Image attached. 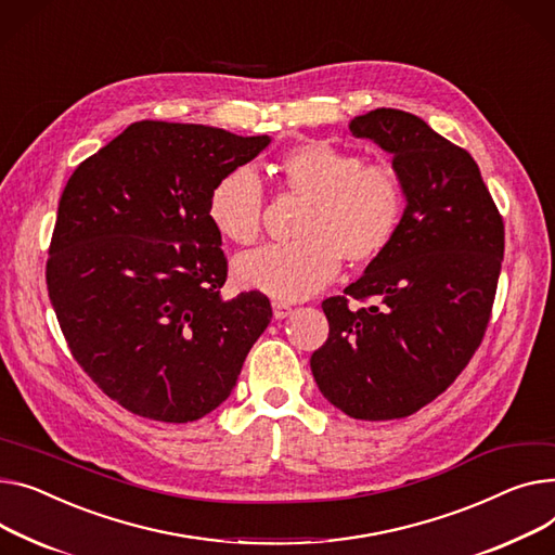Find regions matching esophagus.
<instances>
[{
  "instance_id": "34e87169",
  "label": "esophagus",
  "mask_w": 555,
  "mask_h": 555,
  "mask_svg": "<svg viewBox=\"0 0 555 555\" xmlns=\"http://www.w3.org/2000/svg\"><path fill=\"white\" fill-rule=\"evenodd\" d=\"M272 312H274V319H285L292 314V306L285 301H272Z\"/></svg>"
}]
</instances>
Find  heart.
Wrapping results in <instances>:
<instances>
[{
	"instance_id": "b5f03b06",
	"label": "heart",
	"mask_w": 555,
	"mask_h": 555,
	"mask_svg": "<svg viewBox=\"0 0 555 555\" xmlns=\"http://www.w3.org/2000/svg\"><path fill=\"white\" fill-rule=\"evenodd\" d=\"M283 190L306 201L299 216L301 241L274 245L236 258L234 276L243 287L274 299L312 297L337 276L341 258L365 268L392 245L405 214V190L390 165L363 163V156L308 140L279 163ZM266 211L263 184L249 167L220 176L207 198V218L220 236L254 245Z\"/></svg>"
}]
</instances>
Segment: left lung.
I'll use <instances>...</instances> for the list:
<instances>
[{
  "mask_svg": "<svg viewBox=\"0 0 555 555\" xmlns=\"http://www.w3.org/2000/svg\"><path fill=\"white\" fill-rule=\"evenodd\" d=\"M392 156L405 214L392 245L321 304L327 341L310 367L321 395L354 420L409 417L444 392L482 344L498 289L504 223L477 163L399 108L350 122Z\"/></svg>",
  "mask_w": 555,
  "mask_h": 555,
  "instance_id": "8db88e82",
  "label": "left lung"
}]
</instances>
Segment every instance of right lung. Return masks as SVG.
<instances>
[{"label":"right lung","instance_id":"add662e5","mask_svg":"<svg viewBox=\"0 0 555 555\" xmlns=\"http://www.w3.org/2000/svg\"><path fill=\"white\" fill-rule=\"evenodd\" d=\"M270 140L142 120L68 178L49 297L73 359L129 413L167 424L205 417L230 397L268 327L266 294L220 297L228 258L207 198Z\"/></svg>","mask_w":555,"mask_h":555}]
</instances>
